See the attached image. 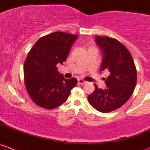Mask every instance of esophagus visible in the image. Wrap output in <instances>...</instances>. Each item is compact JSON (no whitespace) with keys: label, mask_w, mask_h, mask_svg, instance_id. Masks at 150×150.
Listing matches in <instances>:
<instances>
[{"label":"esophagus","mask_w":150,"mask_h":150,"mask_svg":"<svg viewBox=\"0 0 150 150\" xmlns=\"http://www.w3.org/2000/svg\"><path fill=\"white\" fill-rule=\"evenodd\" d=\"M78 83L81 84V85H84V84L86 83V81H83V79H78Z\"/></svg>","instance_id":"obj_1"}]
</instances>
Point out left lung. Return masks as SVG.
Wrapping results in <instances>:
<instances>
[{
    "instance_id": "1",
    "label": "left lung",
    "mask_w": 150,
    "mask_h": 150,
    "mask_svg": "<svg viewBox=\"0 0 150 150\" xmlns=\"http://www.w3.org/2000/svg\"><path fill=\"white\" fill-rule=\"evenodd\" d=\"M96 43L103 52L101 71H108L105 89L99 88L88 95L91 105L101 112H110L123 105L135 89L137 73L131 53L120 41L110 37L96 36Z\"/></svg>"
}]
</instances>
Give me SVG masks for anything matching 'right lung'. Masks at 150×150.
Segmentation results:
<instances>
[{
	"mask_svg": "<svg viewBox=\"0 0 150 150\" xmlns=\"http://www.w3.org/2000/svg\"><path fill=\"white\" fill-rule=\"evenodd\" d=\"M78 35L55 32L40 38L30 49L24 63L25 84L35 104L51 110L67 99L76 78L65 79L57 67L63 64Z\"/></svg>",
	"mask_w": 150,
	"mask_h": 150,
	"instance_id": "right-lung-1",
	"label": "right lung"
}]
</instances>
